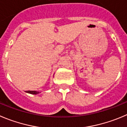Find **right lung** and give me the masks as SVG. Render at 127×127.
<instances>
[{
	"mask_svg": "<svg viewBox=\"0 0 127 127\" xmlns=\"http://www.w3.org/2000/svg\"><path fill=\"white\" fill-rule=\"evenodd\" d=\"M27 93H29V94H34V95H36V94H39L40 92H37V91H31V90H28V91H26Z\"/></svg>",
	"mask_w": 127,
	"mask_h": 127,
	"instance_id": "1",
	"label": "right lung"
}]
</instances>
